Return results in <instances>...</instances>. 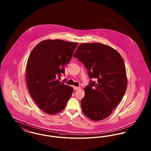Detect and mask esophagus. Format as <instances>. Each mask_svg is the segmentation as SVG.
Wrapping results in <instances>:
<instances>
[{"mask_svg": "<svg viewBox=\"0 0 151 151\" xmlns=\"http://www.w3.org/2000/svg\"><path fill=\"white\" fill-rule=\"evenodd\" d=\"M73 89H74V90H79L80 89V86H79V87H78V86H73Z\"/></svg>", "mask_w": 151, "mask_h": 151, "instance_id": "34e87169", "label": "esophagus"}]
</instances>
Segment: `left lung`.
Masks as SVG:
<instances>
[{
    "mask_svg": "<svg viewBox=\"0 0 151 151\" xmlns=\"http://www.w3.org/2000/svg\"><path fill=\"white\" fill-rule=\"evenodd\" d=\"M73 57L83 63L90 79L81 100L84 114L98 121L111 114L122 100L127 81L123 59L119 53L102 43H81Z\"/></svg>",
    "mask_w": 151,
    "mask_h": 151,
    "instance_id": "8db88e82",
    "label": "left lung"
}]
</instances>
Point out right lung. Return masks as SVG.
<instances>
[{"label":"right lung","instance_id":"add662e5","mask_svg":"<svg viewBox=\"0 0 151 151\" xmlns=\"http://www.w3.org/2000/svg\"><path fill=\"white\" fill-rule=\"evenodd\" d=\"M78 43L47 40L38 43L29 55L27 84L37 106L49 114L62 111L71 97L73 88L60 82L64 67L70 62Z\"/></svg>","mask_w":151,"mask_h":151}]
</instances>
